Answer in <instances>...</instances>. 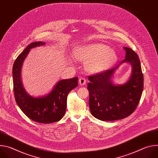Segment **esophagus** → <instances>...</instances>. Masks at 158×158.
<instances>
[{"label": "esophagus", "mask_w": 158, "mask_h": 158, "mask_svg": "<svg viewBox=\"0 0 158 158\" xmlns=\"http://www.w3.org/2000/svg\"><path fill=\"white\" fill-rule=\"evenodd\" d=\"M79 83L80 85H85V83H86V80L85 78L84 77H81L79 80Z\"/></svg>", "instance_id": "esophagus-1"}]
</instances>
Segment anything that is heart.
<instances>
[{
  "label": "heart",
  "mask_w": 158,
  "mask_h": 158,
  "mask_svg": "<svg viewBox=\"0 0 158 158\" xmlns=\"http://www.w3.org/2000/svg\"><path fill=\"white\" fill-rule=\"evenodd\" d=\"M73 57L77 60L86 62V69L91 73L104 72L113 66L118 61L116 52L105 44H87L76 47Z\"/></svg>",
  "instance_id": "1"
}]
</instances>
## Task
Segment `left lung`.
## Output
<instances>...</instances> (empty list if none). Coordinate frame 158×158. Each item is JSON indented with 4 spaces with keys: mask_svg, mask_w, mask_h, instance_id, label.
Returning <instances> with one entry per match:
<instances>
[{
    "mask_svg": "<svg viewBox=\"0 0 158 158\" xmlns=\"http://www.w3.org/2000/svg\"><path fill=\"white\" fill-rule=\"evenodd\" d=\"M125 59L132 66L130 79L124 85H115L111 77L118 66L101 73L89 76L87 89L89 106L92 115L101 121L122 119L131 115L136 109L143 91L144 79L138 54L124 47Z\"/></svg>",
    "mask_w": 158,
    "mask_h": 158,
    "instance_id": "obj_1",
    "label": "left lung"
}]
</instances>
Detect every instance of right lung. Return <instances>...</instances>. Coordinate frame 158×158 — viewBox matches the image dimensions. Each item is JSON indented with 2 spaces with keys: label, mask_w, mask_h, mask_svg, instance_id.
<instances>
[{
  "label": "right lung",
  "mask_w": 158,
  "mask_h": 158,
  "mask_svg": "<svg viewBox=\"0 0 158 158\" xmlns=\"http://www.w3.org/2000/svg\"><path fill=\"white\" fill-rule=\"evenodd\" d=\"M45 44L44 42H35L27 46L14 62L12 76L15 101L21 110L35 122L50 124L60 121L64 116L67 95L78 85V77L59 81L52 91L44 96L34 98L30 96L22 83V66L31 49Z\"/></svg>",
  "instance_id": "right-lung-1"
}]
</instances>
